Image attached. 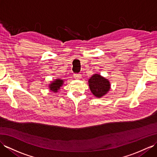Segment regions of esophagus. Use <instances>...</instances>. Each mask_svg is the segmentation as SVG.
Instances as JSON below:
<instances>
[{
	"mask_svg": "<svg viewBox=\"0 0 157 157\" xmlns=\"http://www.w3.org/2000/svg\"><path fill=\"white\" fill-rule=\"evenodd\" d=\"M74 78H75V79H81L82 75H81V74H75L74 75Z\"/></svg>",
	"mask_w": 157,
	"mask_h": 157,
	"instance_id": "obj_1",
	"label": "esophagus"
}]
</instances>
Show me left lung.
<instances>
[{"mask_svg":"<svg viewBox=\"0 0 157 157\" xmlns=\"http://www.w3.org/2000/svg\"><path fill=\"white\" fill-rule=\"evenodd\" d=\"M88 84L91 93L98 98L106 95L111 89V83L108 79L99 74L92 75L88 80Z\"/></svg>","mask_w":157,"mask_h":157,"instance_id":"left-lung-1","label":"left lung"}]
</instances>
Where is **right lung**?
I'll list each match as a JSON object with an SVG mask.
<instances>
[{
  "label": "right lung",
  "instance_id": "obj_1",
  "mask_svg": "<svg viewBox=\"0 0 157 157\" xmlns=\"http://www.w3.org/2000/svg\"><path fill=\"white\" fill-rule=\"evenodd\" d=\"M64 80L61 78H57L54 79V81H52L48 85L50 91L54 92V93H57L58 91L61 89V87L63 85Z\"/></svg>",
  "mask_w": 157,
  "mask_h": 157
}]
</instances>
